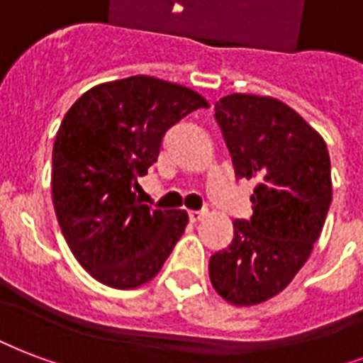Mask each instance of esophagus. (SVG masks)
Here are the masks:
<instances>
[{
	"instance_id": "obj_1",
	"label": "esophagus",
	"mask_w": 363,
	"mask_h": 363,
	"mask_svg": "<svg viewBox=\"0 0 363 363\" xmlns=\"http://www.w3.org/2000/svg\"><path fill=\"white\" fill-rule=\"evenodd\" d=\"M203 216H204V212H199V211H191L189 212V222H193V223H197L199 220H203Z\"/></svg>"
}]
</instances>
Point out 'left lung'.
<instances>
[{"label": "left lung", "mask_w": 363, "mask_h": 363, "mask_svg": "<svg viewBox=\"0 0 363 363\" xmlns=\"http://www.w3.org/2000/svg\"><path fill=\"white\" fill-rule=\"evenodd\" d=\"M216 122L237 178H255L250 220L233 222V239L211 256L212 287L235 306L281 293L314 249L331 204V160L320 133L274 97L231 94Z\"/></svg>", "instance_id": "8db88e82"}]
</instances>
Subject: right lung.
I'll return each instance as SVG.
<instances>
[{"mask_svg":"<svg viewBox=\"0 0 363 363\" xmlns=\"http://www.w3.org/2000/svg\"><path fill=\"white\" fill-rule=\"evenodd\" d=\"M197 108H208L197 91L140 74L88 89L65 114L53 143V206L76 260L103 285L151 281L185 231L187 212L155 211L135 191L166 132Z\"/></svg>","mask_w":363,"mask_h":363,"instance_id":"obj_1","label":"right lung"}]
</instances>
